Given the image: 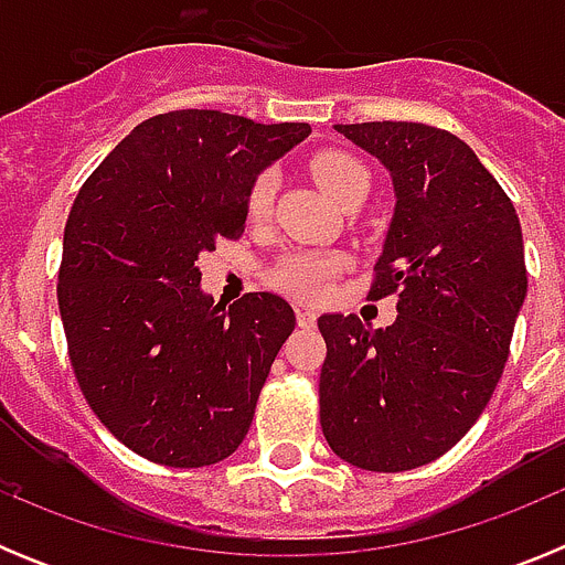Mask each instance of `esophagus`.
Instances as JSON below:
<instances>
[{"label": "esophagus", "instance_id": "esophagus-1", "mask_svg": "<svg viewBox=\"0 0 565 565\" xmlns=\"http://www.w3.org/2000/svg\"><path fill=\"white\" fill-rule=\"evenodd\" d=\"M297 322L299 328H313L317 326V311L313 308H297Z\"/></svg>", "mask_w": 565, "mask_h": 565}]
</instances>
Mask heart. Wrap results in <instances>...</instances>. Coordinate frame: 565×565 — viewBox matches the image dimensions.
I'll use <instances>...</instances> for the list:
<instances>
[{
    "instance_id": "heart-1",
    "label": "heart",
    "mask_w": 565,
    "mask_h": 565,
    "mask_svg": "<svg viewBox=\"0 0 565 565\" xmlns=\"http://www.w3.org/2000/svg\"><path fill=\"white\" fill-rule=\"evenodd\" d=\"M311 172L319 181V186L331 194L333 201L342 206L351 194L371 189V174L353 154L344 152H322L311 161ZM274 186L277 178L271 172H263L254 181L252 192H248V214L254 221H263L271 212ZM342 268V259L331 257V254H291V257L279 259L271 271V282L279 291L291 294L299 299H319L326 297L331 279L337 277Z\"/></svg>"
}]
</instances>
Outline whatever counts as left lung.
Instances as JSON below:
<instances>
[{"label":"left lung","instance_id":"obj_1","mask_svg":"<svg viewBox=\"0 0 565 565\" xmlns=\"http://www.w3.org/2000/svg\"><path fill=\"white\" fill-rule=\"evenodd\" d=\"M393 178L396 212L371 297L396 294V322L326 313L319 422L342 461L404 472L436 461L495 391L526 297L515 206L478 154L447 129L337 124Z\"/></svg>","mask_w":565,"mask_h":565}]
</instances>
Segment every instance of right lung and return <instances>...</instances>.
I'll list each match as a JSON object with an SVG mask.
<instances>
[{"instance_id": "obj_1", "label": "right lung", "mask_w": 565, "mask_h": 565, "mask_svg": "<svg viewBox=\"0 0 565 565\" xmlns=\"http://www.w3.org/2000/svg\"><path fill=\"white\" fill-rule=\"evenodd\" d=\"M308 124L174 109L132 129L64 226L58 311L84 398L138 456L209 467L237 450L297 317L277 294L214 306L194 259L246 228L257 174Z\"/></svg>"}]
</instances>
